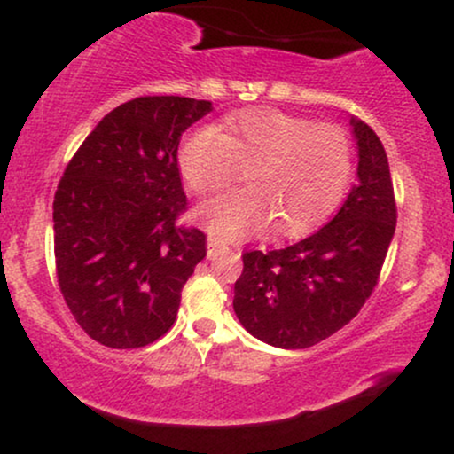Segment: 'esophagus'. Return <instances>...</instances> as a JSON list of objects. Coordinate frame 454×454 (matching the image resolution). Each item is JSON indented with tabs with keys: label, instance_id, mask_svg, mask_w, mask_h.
Instances as JSON below:
<instances>
[{
	"label": "esophagus",
	"instance_id": "34e87169",
	"mask_svg": "<svg viewBox=\"0 0 454 454\" xmlns=\"http://www.w3.org/2000/svg\"><path fill=\"white\" fill-rule=\"evenodd\" d=\"M207 249H209V256H215V254L228 249V245H226V241H222L217 234H209V237H207Z\"/></svg>",
	"mask_w": 454,
	"mask_h": 454
}]
</instances>
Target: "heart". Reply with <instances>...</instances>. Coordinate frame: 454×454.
<instances>
[{"mask_svg": "<svg viewBox=\"0 0 454 454\" xmlns=\"http://www.w3.org/2000/svg\"><path fill=\"white\" fill-rule=\"evenodd\" d=\"M187 187L198 196L239 190L198 207V217L223 241L256 234L290 237L309 231L337 207L352 176V143L340 126L275 111L228 114L220 129L196 128L176 151Z\"/></svg>", "mask_w": 454, "mask_h": 454, "instance_id": "heart-1", "label": "heart"}]
</instances>
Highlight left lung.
<instances>
[{
    "mask_svg": "<svg viewBox=\"0 0 454 454\" xmlns=\"http://www.w3.org/2000/svg\"><path fill=\"white\" fill-rule=\"evenodd\" d=\"M358 181L331 222L288 247L243 254L234 314L258 337L286 350L320 343L361 311L378 286L397 223L382 143L352 119Z\"/></svg>",
    "mask_w": 454,
    "mask_h": 454,
    "instance_id": "1",
    "label": "left lung"
}]
</instances>
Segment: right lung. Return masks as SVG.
<instances>
[{"mask_svg":"<svg viewBox=\"0 0 454 454\" xmlns=\"http://www.w3.org/2000/svg\"><path fill=\"white\" fill-rule=\"evenodd\" d=\"M211 102L143 96L104 114L67 161L53 200L55 270L78 326L114 350L175 325L181 290L207 256L181 223L187 198L176 149Z\"/></svg>","mask_w":454,"mask_h":454,"instance_id":"obj_1","label":"right lung"}]
</instances>
